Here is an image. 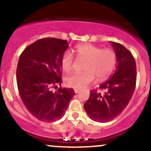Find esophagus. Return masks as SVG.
I'll use <instances>...</instances> for the list:
<instances>
[{
    "label": "esophagus",
    "instance_id": "esophagus-1",
    "mask_svg": "<svg viewBox=\"0 0 151 151\" xmlns=\"http://www.w3.org/2000/svg\"><path fill=\"white\" fill-rule=\"evenodd\" d=\"M74 92H75L76 93H77L79 92V91H80V89H74Z\"/></svg>",
    "mask_w": 151,
    "mask_h": 151
}]
</instances>
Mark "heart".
<instances>
[{"label": "heart", "mask_w": 151, "mask_h": 151, "mask_svg": "<svg viewBox=\"0 0 151 151\" xmlns=\"http://www.w3.org/2000/svg\"><path fill=\"white\" fill-rule=\"evenodd\" d=\"M77 58L85 61L82 73H74L66 77L65 83L70 87L83 89L91 84L96 77L98 81L106 79L113 72L116 55L112 50L101 49L90 44L79 45L74 50ZM74 58L70 52H66L61 59V66L65 72L73 69Z\"/></svg>", "instance_id": "1"}]
</instances>
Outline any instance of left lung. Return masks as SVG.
Instances as JSON below:
<instances>
[{"mask_svg": "<svg viewBox=\"0 0 151 151\" xmlns=\"http://www.w3.org/2000/svg\"><path fill=\"white\" fill-rule=\"evenodd\" d=\"M116 55L117 67L113 75L90 91L89 99L84 104L90 119L105 123L113 120L129 104L136 83V61L129 50L119 43L111 42Z\"/></svg>", "mask_w": 151, "mask_h": 151, "instance_id": "obj_1", "label": "left lung"}]
</instances>
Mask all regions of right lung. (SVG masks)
Returning <instances> with one entry per match:
<instances>
[{
  "mask_svg": "<svg viewBox=\"0 0 151 151\" xmlns=\"http://www.w3.org/2000/svg\"><path fill=\"white\" fill-rule=\"evenodd\" d=\"M68 46L67 40L43 38L27 46L19 58L16 70L19 93L27 111L40 121L52 122L61 119L75 94L72 88L52 90L62 82L61 59Z\"/></svg>",
  "mask_w": 151,
  "mask_h": 151,
  "instance_id": "1",
  "label": "right lung"
}]
</instances>
